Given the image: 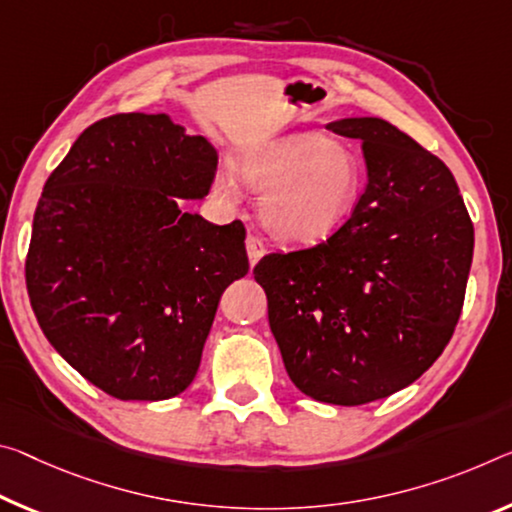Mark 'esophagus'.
I'll list each match as a JSON object with an SVG mask.
<instances>
[{"label": "esophagus", "instance_id": "esophagus-1", "mask_svg": "<svg viewBox=\"0 0 512 512\" xmlns=\"http://www.w3.org/2000/svg\"><path fill=\"white\" fill-rule=\"evenodd\" d=\"M246 250H248V259H250V264H257L259 259H262V255L266 253V246H264V241L257 237V234H253L250 232L248 234V239H246Z\"/></svg>", "mask_w": 512, "mask_h": 512}]
</instances>
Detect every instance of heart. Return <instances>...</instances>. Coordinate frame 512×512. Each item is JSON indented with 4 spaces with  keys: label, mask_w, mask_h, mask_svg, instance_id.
I'll return each mask as SVG.
<instances>
[{
    "label": "heart",
    "mask_w": 512,
    "mask_h": 512,
    "mask_svg": "<svg viewBox=\"0 0 512 512\" xmlns=\"http://www.w3.org/2000/svg\"><path fill=\"white\" fill-rule=\"evenodd\" d=\"M232 168L218 170L216 189L239 198L241 183L264 193L262 223L285 243H316L346 223L364 189V166L355 150L326 134L300 132L248 150Z\"/></svg>",
    "instance_id": "heart-1"
}]
</instances>
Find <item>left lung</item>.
Masks as SVG:
<instances>
[{"label":"left lung","instance_id":"8db88e82","mask_svg":"<svg viewBox=\"0 0 512 512\" xmlns=\"http://www.w3.org/2000/svg\"><path fill=\"white\" fill-rule=\"evenodd\" d=\"M367 189L326 241L253 269L291 383L314 401L362 405L399 392L456 330L474 225L451 170L383 118H342Z\"/></svg>","mask_w":512,"mask_h":512}]
</instances>
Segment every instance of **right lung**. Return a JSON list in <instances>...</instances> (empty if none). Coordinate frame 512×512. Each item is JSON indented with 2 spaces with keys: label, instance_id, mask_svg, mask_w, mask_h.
<instances>
[{
  "label": "right lung",
  "instance_id": "obj_1",
  "mask_svg": "<svg viewBox=\"0 0 512 512\" xmlns=\"http://www.w3.org/2000/svg\"><path fill=\"white\" fill-rule=\"evenodd\" d=\"M218 154L166 113L81 132L47 177L24 264L56 353L120 401H164L196 378L227 285L248 273L246 227L180 200L209 193Z\"/></svg>",
  "mask_w": 512,
  "mask_h": 512
}]
</instances>
